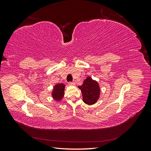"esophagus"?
<instances>
[{"instance_id": "esophagus-1", "label": "esophagus", "mask_w": 151, "mask_h": 151, "mask_svg": "<svg viewBox=\"0 0 151 151\" xmlns=\"http://www.w3.org/2000/svg\"><path fill=\"white\" fill-rule=\"evenodd\" d=\"M76 84L74 82H68V85L70 86H74Z\"/></svg>"}]
</instances>
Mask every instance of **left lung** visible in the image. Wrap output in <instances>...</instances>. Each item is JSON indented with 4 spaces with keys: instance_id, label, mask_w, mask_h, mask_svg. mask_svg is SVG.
Segmentation results:
<instances>
[{
    "instance_id": "left-lung-1",
    "label": "left lung",
    "mask_w": 151,
    "mask_h": 151,
    "mask_svg": "<svg viewBox=\"0 0 151 151\" xmlns=\"http://www.w3.org/2000/svg\"><path fill=\"white\" fill-rule=\"evenodd\" d=\"M83 97V101L89 105L94 104L99 97L100 89L98 83L90 77L86 78L83 84L79 86Z\"/></svg>"
}]
</instances>
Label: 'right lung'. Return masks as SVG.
<instances>
[{
    "mask_svg": "<svg viewBox=\"0 0 151 151\" xmlns=\"http://www.w3.org/2000/svg\"><path fill=\"white\" fill-rule=\"evenodd\" d=\"M65 85L63 84H58L54 87L52 96L55 99L60 100L63 96V91H64Z\"/></svg>",
    "mask_w": 151,
    "mask_h": 151,
    "instance_id": "add662e5",
    "label": "right lung"
}]
</instances>
